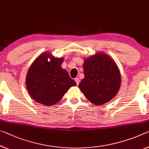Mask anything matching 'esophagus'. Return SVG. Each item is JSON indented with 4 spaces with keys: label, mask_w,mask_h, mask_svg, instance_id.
Instances as JSON below:
<instances>
[{
    "label": "esophagus",
    "mask_w": 149,
    "mask_h": 149,
    "mask_svg": "<svg viewBox=\"0 0 149 149\" xmlns=\"http://www.w3.org/2000/svg\"><path fill=\"white\" fill-rule=\"evenodd\" d=\"M74 81H76V82H77V84L78 85V84H79V82H80V79H79V78H75Z\"/></svg>",
    "instance_id": "1"
}]
</instances>
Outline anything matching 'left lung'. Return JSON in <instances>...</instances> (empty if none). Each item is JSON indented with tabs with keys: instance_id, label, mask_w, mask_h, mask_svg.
<instances>
[{
	"instance_id": "left-lung-1",
	"label": "left lung",
	"mask_w": 149,
	"mask_h": 149,
	"mask_svg": "<svg viewBox=\"0 0 149 149\" xmlns=\"http://www.w3.org/2000/svg\"><path fill=\"white\" fill-rule=\"evenodd\" d=\"M84 78L79 87L89 101L101 105L118 93L120 74L116 63L106 54L97 53L84 60Z\"/></svg>"
}]
</instances>
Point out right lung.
<instances>
[{
	"label": "right lung",
	"instance_id": "add662e5",
	"mask_svg": "<svg viewBox=\"0 0 149 149\" xmlns=\"http://www.w3.org/2000/svg\"><path fill=\"white\" fill-rule=\"evenodd\" d=\"M63 61V58H54L49 53H44L30 67L26 79V88L36 102L47 106L55 104L70 86L77 85L67 70L62 68Z\"/></svg>",
	"mask_w": 149,
	"mask_h": 149
}]
</instances>
